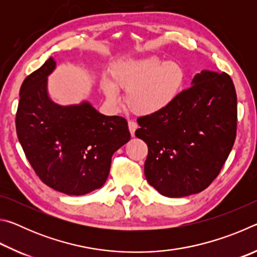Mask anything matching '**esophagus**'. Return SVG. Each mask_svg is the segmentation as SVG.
<instances>
[{"instance_id":"obj_1","label":"esophagus","mask_w":257,"mask_h":257,"mask_svg":"<svg viewBox=\"0 0 257 257\" xmlns=\"http://www.w3.org/2000/svg\"><path fill=\"white\" fill-rule=\"evenodd\" d=\"M128 127H129V132H130V134H132V136H134L135 132H136V129L138 128V124L136 122H134V121H129Z\"/></svg>"}]
</instances>
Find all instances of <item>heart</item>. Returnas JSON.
I'll return each instance as SVG.
<instances>
[{"label": "heart", "instance_id": "b5f03b06", "mask_svg": "<svg viewBox=\"0 0 257 257\" xmlns=\"http://www.w3.org/2000/svg\"><path fill=\"white\" fill-rule=\"evenodd\" d=\"M186 71L179 62L158 56L120 60L110 69V81H102L108 103L116 105L118 90L125 92V104L138 115H155L170 107L185 85Z\"/></svg>", "mask_w": 257, "mask_h": 257}]
</instances>
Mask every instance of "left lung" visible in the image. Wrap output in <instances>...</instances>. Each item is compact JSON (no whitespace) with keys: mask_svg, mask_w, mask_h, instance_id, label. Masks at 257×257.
Here are the masks:
<instances>
[{"mask_svg":"<svg viewBox=\"0 0 257 257\" xmlns=\"http://www.w3.org/2000/svg\"><path fill=\"white\" fill-rule=\"evenodd\" d=\"M137 122L135 135L149 146L144 165L149 184L171 198L197 194L219 175L236 139L231 78L203 70L170 107Z\"/></svg>","mask_w":257,"mask_h":257,"instance_id":"left-lung-1","label":"left lung"}]
</instances>
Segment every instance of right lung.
I'll return each mask as SVG.
<instances>
[{
  "label": "right lung",
  "instance_id": "obj_1",
  "mask_svg": "<svg viewBox=\"0 0 257 257\" xmlns=\"http://www.w3.org/2000/svg\"><path fill=\"white\" fill-rule=\"evenodd\" d=\"M56 68L49 58L26 78L16 115L18 139L41 180L73 196L105 184L111 158L129 142L122 116L104 115L88 101L60 105L50 97L47 79Z\"/></svg>",
  "mask_w": 257,
  "mask_h": 257
}]
</instances>
